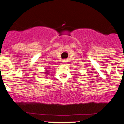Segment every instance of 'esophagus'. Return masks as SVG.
Wrapping results in <instances>:
<instances>
[{"label":"esophagus","mask_w":124,"mask_h":124,"mask_svg":"<svg viewBox=\"0 0 124 124\" xmlns=\"http://www.w3.org/2000/svg\"><path fill=\"white\" fill-rule=\"evenodd\" d=\"M67 62H68L67 59H63V61H62V63H64V64H66V63H67Z\"/></svg>","instance_id":"34e87169"}]
</instances>
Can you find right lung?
<instances>
[{"label": "right lung", "instance_id": "right-lung-1", "mask_svg": "<svg viewBox=\"0 0 124 124\" xmlns=\"http://www.w3.org/2000/svg\"><path fill=\"white\" fill-rule=\"evenodd\" d=\"M46 71H48V70H46Z\"/></svg>", "mask_w": 124, "mask_h": 124}]
</instances>
